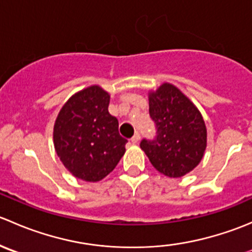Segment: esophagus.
<instances>
[{
  "label": "esophagus",
  "mask_w": 252,
  "mask_h": 252,
  "mask_svg": "<svg viewBox=\"0 0 252 252\" xmlns=\"http://www.w3.org/2000/svg\"><path fill=\"white\" fill-rule=\"evenodd\" d=\"M139 140H140V133H139V131H136V133L134 134L133 138H131V142H133V144H136Z\"/></svg>",
  "instance_id": "34e87169"
}]
</instances>
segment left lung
Listing matches in <instances>:
<instances>
[{
	"label": "left lung",
	"mask_w": 252,
	"mask_h": 252,
	"mask_svg": "<svg viewBox=\"0 0 252 252\" xmlns=\"http://www.w3.org/2000/svg\"><path fill=\"white\" fill-rule=\"evenodd\" d=\"M149 101L156 135L142 139L140 147L159 173L183 177L204 156L207 133L201 113L172 84L159 86Z\"/></svg>",
	"instance_id": "1"
}]
</instances>
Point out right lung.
<instances>
[{"label": "right lung", "mask_w": 252, "mask_h": 252, "mask_svg": "<svg viewBox=\"0 0 252 252\" xmlns=\"http://www.w3.org/2000/svg\"><path fill=\"white\" fill-rule=\"evenodd\" d=\"M110 95L90 86L67 101L53 129L56 152L65 168L86 182L110 174L126 152L118 119L108 112Z\"/></svg>", "instance_id": "obj_1"}]
</instances>
